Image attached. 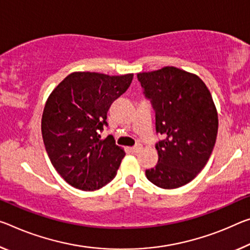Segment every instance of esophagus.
<instances>
[{"label": "esophagus", "mask_w": 250, "mask_h": 250, "mask_svg": "<svg viewBox=\"0 0 250 250\" xmlns=\"http://www.w3.org/2000/svg\"><path fill=\"white\" fill-rule=\"evenodd\" d=\"M141 149H142V146H141L140 144H138V145H136V146H133L132 148H131V150H132L133 152H139Z\"/></svg>", "instance_id": "1"}]
</instances>
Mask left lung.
Wrapping results in <instances>:
<instances>
[{"mask_svg":"<svg viewBox=\"0 0 250 250\" xmlns=\"http://www.w3.org/2000/svg\"><path fill=\"white\" fill-rule=\"evenodd\" d=\"M142 93L156 112L158 164L146 170L153 185L175 189L191 181L209 160L218 131L211 94L199 77L175 66L138 73Z\"/></svg>","mask_w":250,"mask_h":250,"instance_id":"1","label":"left lung"}]
</instances>
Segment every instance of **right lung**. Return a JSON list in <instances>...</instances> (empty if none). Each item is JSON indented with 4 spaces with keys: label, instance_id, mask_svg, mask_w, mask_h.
Here are the masks:
<instances>
[{
    "label": "right lung",
    "instance_id": "add662e5",
    "mask_svg": "<svg viewBox=\"0 0 250 250\" xmlns=\"http://www.w3.org/2000/svg\"><path fill=\"white\" fill-rule=\"evenodd\" d=\"M133 74H69L47 99L42 137L53 167L69 185L84 191L113 179L125 153L112 136L101 139L112 102L131 84Z\"/></svg>",
    "mask_w": 250,
    "mask_h": 250
}]
</instances>
